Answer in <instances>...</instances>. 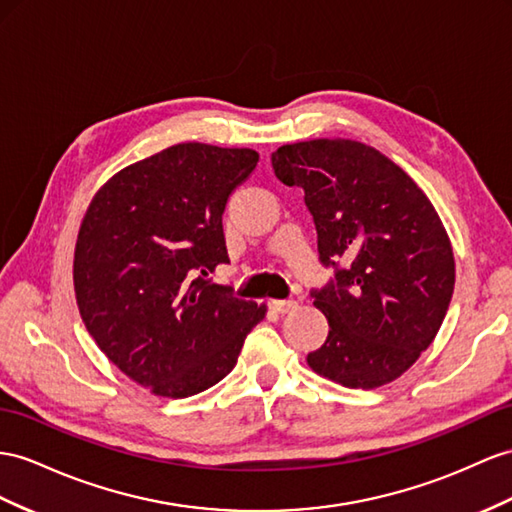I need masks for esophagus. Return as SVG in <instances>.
<instances>
[{"label": "esophagus", "instance_id": "esophagus-1", "mask_svg": "<svg viewBox=\"0 0 512 512\" xmlns=\"http://www.w3.org/2000/svg\"><path fill=\"white\" fill-rule=\"evenodd\" d=\"M296 307H298V303H296V300H292V298H287V300H272V309L277 311V313H281V316H285V313L294 311Z\"/></svg>", "mask_w": 512, "mask_h": 512}]
</instances>
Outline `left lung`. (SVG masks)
I'll list each match as a JSON object with an SVG mask.
<instances>
[{
	"mask_svg": "<svg viewBox=\"0 0 512 512\" xmlns=\"http://www.w3.org/2000/svg\"><path fill=\"white\" fill-rule=\"evenodd\" d=\"M274 175L305 190L322 266L313 290L329 320L307 355L313 372L350 389L396 381L439 333L454 292V255L428 196L368 144L318 138L272 153Z\"/></svg>",
	"mask_w": 512,
	"mask_h": 512,
	"instance_id": "8db88e82",
	"label": "left lung"
}]
</instances>
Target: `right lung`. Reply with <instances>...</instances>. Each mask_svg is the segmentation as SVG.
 <instances>
[{"label": "right lung", "instance_id": "add662e5", "mask_svg": "<svg viewBox=\"0 0 512 512\" xmlns=\"http://www.w3.org/2000/svg\"><path fill=\"white\" fill-rule=\"evenodd\" d=\"M259 162L253 149L181 142L108 179L77 233L80 316L116 368L155 396L222 381L266 305L205 277L227 264L222 214Z\"/></svg>", "mask_w": 512, "mask_h": 512}]
</instances>
